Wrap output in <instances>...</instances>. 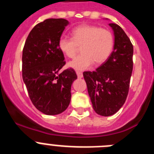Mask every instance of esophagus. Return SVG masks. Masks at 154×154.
<instances>
[{"mask_svg": "<svg viewBox=\"0 0 154 154\" xmlns=\"http://www.w3.org/2000/svg\"><path fill=\"white\" fill-rule=\"evenodd\" d=\"M76 74H77V76H78L79 79L82 78V76H83L82 73L81 72H79V71H76Z\"/></svg>", "mask_w": 154, "mask_h": 154, "instance_id": "obj_1", "label": "esophagus"}]
</instances>
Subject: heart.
Returning <instances> with one entry per match:
<instances>
[{
  "label": "heart",
  "mask_w": 154,
  "mask_h": 154,
  "mask_svg": "<svg viewBox=\"0 0 154 154\" xmlns=\"http://www.w3.org/2000/svg\"><path fill=\"white\" fill-rule=\"evenodd\" d=\"M72 38L61 37L58 48L68 58L77 55L79 48L82 55L69 62V67L77 71L89 69L93 62L100 65L107 60L113 51L115 39L112 31L96 25L83 24L72 31Z\"/></svg>",
  "instance_id": "obj_1"
}]
</instances>
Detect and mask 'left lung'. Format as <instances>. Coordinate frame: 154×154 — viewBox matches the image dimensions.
I'll use <instances>...</instances> for the list:
<instances>
[{
    "mask_svg": "<svg viewBox=\"0 0 154 154\" xmlns=\"http://www.w3.org/2000/svg\"><path fill=\"white\" fill-rule=\"evenodd\" d=\"M115 37L113 51L94 72H84L89 97L95 112L109 116L119 111L127 97L133 71V47L124 31L110 23Z\"/></svg>",
    "mask_w": 154,
    "mask_h": 154,
    "instance_id": "1",
    "label": "left lung"
}]
</instances>
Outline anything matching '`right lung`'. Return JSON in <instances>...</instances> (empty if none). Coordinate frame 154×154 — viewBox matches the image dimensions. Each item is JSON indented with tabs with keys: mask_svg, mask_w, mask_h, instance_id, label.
Segmentation results:
<instances>
[{
	"mask_svg": "<svg viewBox=\"0 0 154 154\" xmlns=\"http://www.w3.org/2000/svg\"><path fill=\"white\" fill-rule=\"evenodd\" d=\"M69 21L49 18L36 24L26 39L22 53V78L33 105L46 115L64 112L71 101V86L77 79L65 65L58 41Z\"/></svg>",
	"mask_w": 154,
	"mask_h": 154,
	"instance_id": "right-lung-1",
	"label": "right lung"
}]
</instances>
